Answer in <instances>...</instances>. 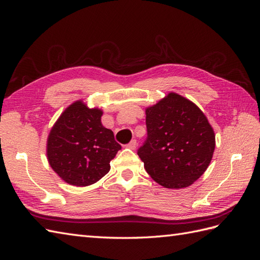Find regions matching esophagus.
<instances>
[{
  "mask_svg": "<svg viewBox=\"0 0 260 260\" xmlns=\"http://www.w3.org/2000/svg\"><path fill=\"white\" fill-rule=\"evenodd\" d=\"M127 147L130 148V149H136L137 148V141L136 140H132L131 142L127 145Z\"/></svg>",
  "mask_w": 260,
  "mask_h": 260,
  "instance_id": "34e87169",
  "label": "esophagus"
}]
</instances>
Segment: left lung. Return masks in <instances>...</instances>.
<instances>
[{"mask_svg":"<svg viewBox=\"0 0 260 260\" xmlns=\"http://www.w3.org/2000/svg\"><path fill=\"white\" fill-rule=\"evenodd\" d=\"M147 140L138 151L154 181L167 188L190 186L208 168L216 136L192 101L170 92L145 109Z\"/></svg>","mask_w":260,"mask_h":260,"instance_id":"obj_1","label":"left lung"}]
</instances>
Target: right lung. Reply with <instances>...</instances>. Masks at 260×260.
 Listing matches in <instances>:
<instances>
[{"instance_id":"right-lung-1","label":"right lung","mask_w":260,"mask_h":260,"mask_svg":"<svg viewBox=\"0 0 260 260\" xmlns=\"http://www.w3.org/2000/svg\"><path fill=\"white\" fill-rule=\"evenodd\" d=\"M102 109L76 101L60 114L49 133L46 156L50 166L70 185L98 182L121 148L113 131L102 124Z\"/></svg>"}]
</instances>
